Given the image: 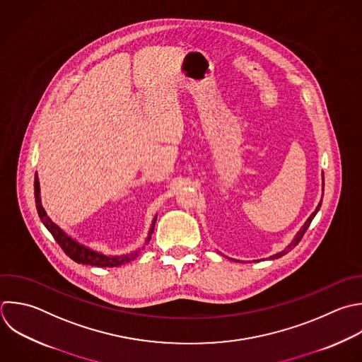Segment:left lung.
Wrapping results in <instances>:
<instances>
[{
    "label": "left lung",
    "mask_w": 362,
    "mask_h": 362,
    "mask_svg": "<svg viewBox=\"0 0 362 362\" xmlns=\"http://www.w3.org/2000/svg\"><path fill=\"white\" fill-rule=\"evenodd\" d=\"M322 191H324V174H322ZM320 206H321V202L317 205V208H315V211L308 216V219L304 222V225L301 226V229L297 232V235L294 236V239L291 240V243L288 245V246H286V249H283L281 252H279V253H276V255H273V256H270L269 259H277V257H281V256H284L286 253H288L294 246H297L298 245V242L301 240V238H303V235L305 233V230L308 229V226H310V223H311V221L314 219V216H315V214L318 212V209H320ZM232 260H235V259H232ZM235 262H239V260H235ZM255 262H259V260H255Z\"/></svg>",
    "instance_id": "left-lung-1"
}]
</instances>
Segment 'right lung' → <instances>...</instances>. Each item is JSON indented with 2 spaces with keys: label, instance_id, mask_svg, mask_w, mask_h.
Segmentation results:
<instances>
[{
  "label": "right lung",
  "instance_id": "1",
  "mask_svg": "<svg viewBox=\"0 0 362 362\" xmlns=\"http://www.w3.org/2000/svg\"><path fill=\"white\" fill-rule=\"evenodd\" d=\"M34 189H35V204H37V209H38V215L42 221V223L47 226V229L52 233V236L55 238V240L58 242V245L62 247V250L76 263H82V264H90V266H98V267H117L122 266L124 263H129L130 260H134L141 249L133 250L132 253H126L122 256H106L103 253H99L88 246L81 245L79 242H76L75 239H72L71 236H68L57 223H54L51 221V218H48L45 209L42 208L41 204V195H40V181H38V175L35 174V182H34ZM156 219L157 216L153 219L150 230H148V236L146 239V245L148 243V240L151 239V235L154 232V226H156Z\"/></svg>",
  "mask_w": 362,
  "mask_h": 362
}]
</instances>
